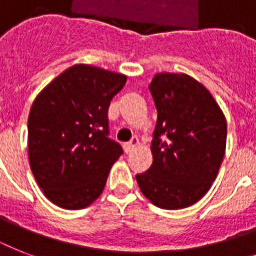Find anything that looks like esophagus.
<instances>
[{
    "label": "esophagus",
    "mask_w": 256,
    "mask_h": 256,
    "mask_svg": "<svg viewBox=\"0 0 256 256\" xmlns=\"http://www.w3.org/2000/svg\"><path fill=\"white\" fill-rule=\"evenodd\" d=\"M138 144H140V140H138L136 136H132L130 142H126V144H124V150H126V152H132Z\"/></svg>",
    "instance_id": "esophagus-1"
}]
</instances>
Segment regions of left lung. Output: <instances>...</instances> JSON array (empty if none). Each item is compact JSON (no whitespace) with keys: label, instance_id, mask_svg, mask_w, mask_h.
<instances>
[{"label":"left lung","instance_id":"left-lung-1","mask_svg":"<svg viewBox=\"0 0 256 256\" xmlns=\"http://www.w3.org/2000/svg\"><path fill=\"white\" fill-rule=\"evenodd\" d=\"M148 88L158 112L152 164L136 182L156 207L184 208L203 198L218 175L226 118L210 92L187 74L158 73Z\"/></svg>","mask_w":256,"mask_h":256}]
</instances>
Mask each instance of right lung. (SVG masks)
Segmentation results:
<instances>
[{
  "instance_id": "obj_1",
  "label": "right lung",
  "mask_w": 256,
  "mask_h": 256,
  "mask_svg": "<svg viewBox=\"0 0 256 256\" xmlns=\"http://www.w3.org/2000/svg\"><path fill=\"white\" fill-rule=\"evenodd\" d=\"M128 77L74 65L34 100L28 120L29 164L50 202L81 210L104 188L122 148L108 138L110 100Z\"/></svg>"
}]
</instances>
